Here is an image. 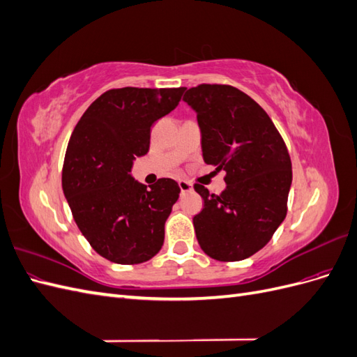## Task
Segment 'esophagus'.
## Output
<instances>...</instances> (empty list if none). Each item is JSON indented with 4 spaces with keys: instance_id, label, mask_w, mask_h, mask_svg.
<instances>
[{
    "instance_id": "34e87169",
    "label": "esophagus",
    "mask_w": 357,
    "mask_h": 357,
    "mask_svg": "<svg viewBox=\"0 0 357 357\" xmlns=\"http://www.w3.org/2000/svg\"><path fill=\"white\" fill-rule=\"evenodd\" d=\"M178 188H180L181 193H186V192L192 190V185H190L189 181H186V180H180L178 181Z\"/></svg>"
}]
</instances>
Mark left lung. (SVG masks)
I'll use <instances>...</instances> for the list:
<instances>
[{"mask_svg":"<svg viewBox=\"0 0 357 357\" xmlns=\"http://www.w3.org/2000/svg\"><path fill=\"white\" fill-rule=\"evenodd\" d=\"M183 101L197 112L204 162L226 171L220 195L193 186L204 199L193 218L197 240L215 261H243L286 218L291 162L284 139L262 107L234 86L199 84Z\"/></svg>","mask_w":357,"mask_h":357,"instance_id":"1","label":"left lung"}]
</instances>
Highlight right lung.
I'll return each instance as SVG.
<instances>
[{
  "instance_id": "add662e5",
  "label": "right lung",
  "mask_w": 357,
  "mask_h": 357,
  "mask_svg": "<svg viewBox=\"0 0 357 357\" xmlns=\"http://www.w3.org/2000/svg\"><path fill=\"white\" fill-rule=\"evenodd\" d=\"M185 88L110 89L75 125L63 159L62 189L80 232L110 262L142 264L164 244L165 222L178 199L172 178L144 186L134 159L150 147V126L178 105Z\"/></svg>"
}]
</instances>
